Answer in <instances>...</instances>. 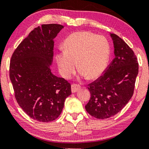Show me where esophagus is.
Returning <instances> with one entry per match:
<instances>
[{
  "label": "esophagus",
  "mask_w": 149,
  "mask_h": 149,
  "mask_svg": "<svg viewBox=\"0 0 149 149\" xmlns=\"http://www.w3.org/2000/svg\"><path fill=\"white\" fill-rule=\"evenodd\" d=\"M81 89V85H78V84H75V83H73L71 85V90H72V93L76 92L79 90V89Z\"/></svg>",
  "instance_id": "esophagus-1"
}]
</instances>
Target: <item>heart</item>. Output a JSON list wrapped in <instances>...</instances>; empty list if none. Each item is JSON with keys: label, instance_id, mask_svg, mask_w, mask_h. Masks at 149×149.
<instances>
[{"label": "heart", "instance_id": "b5f03b06", "mask_svg": "<svg viewBox=\"0 0 149 149\" xmlns=\"http://www.w3.org/2000/svg\"><path fill=\"white\" fill-rule=\"evenodd\" d=\"M64 52L56 55L61 74L68 78L77 67L81 76L96 79L104 72L110 58V45L104 36L91 32L71 34L63 44Z\"/></svg>", "mask_w": 149, "mask_h": 149}]
</instances>
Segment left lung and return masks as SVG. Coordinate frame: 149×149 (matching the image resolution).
I'll return each mask as SVG.
<instances>
[{
    "instance_id": "obj_1",
    "label": "left lung",
    "mask_w": 149,
    "mask_h": 149,
    "mask_svg": "<svg viewBox=\"0 0 149 149\" xmlns=\"http://www.w3.org/2000/svg\"><path fill=\"white\" fill-rule=\"evenodd\" d=\"M113 40L115 58L96 80L88 84L91 97L85 110L96 119H104L121 111L134 93L138 62L133 50L115 34Z\"/></svg>"
}]
</instances>
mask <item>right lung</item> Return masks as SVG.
<instances>
[{
  "label": "right lung",
  "instance_id": "add662e5",
  "mask_svg": "<svg viewBox=\"0 0 149 149\" xmlns=\"http://www.w3.org/2000/svg\"><path fill=\"white\" fill-rule=\"evenodd\" d=\"M63 28L51 24L34 28L15 49L10 61L9 77L16 101L30 117L40 122L56 120L71 94L70 83L55 76L49 68L54 38Z\"/></svg>",
  "mask_w": 149,
  "mask_h": 149
}]
</instances>
